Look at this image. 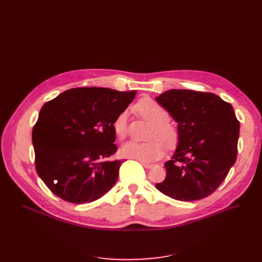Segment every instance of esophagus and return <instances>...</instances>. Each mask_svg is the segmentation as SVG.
I'll use <instances>...</instances> for the list:
<instances>
[{
    "label": "esophagus",
    "instance_id": "esophagus-1",
    "mask_svg": "<svg viewBox=\"0 0 262 262\" xmlns=\"http://www.w3.org/2000/svg\"><path fill=\"white\" fill-rule=\"evenodd\" d=\"M142 166L145 168V169H152L154 166L152 163H147V162H141Z\"/></svg>",
    "mask_w": 262,
    "mask_h": 262
}]
</instances>
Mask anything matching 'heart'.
Here are the masks:
<instances>
[{
	"mask_svg": "<svg viewBox=\"0 0 262 262\" xmlns=\"http://www.w3.org/2000/svg\"><path fill=\"white\" fill-rule=\"evenodd\" d=\"M137 112L149 123L153 124L150 128L146 143L127 142L121 147L123 157L139 160L142 162L154 161L160 158L167 146L172 147L178 140L176 128L169 123V113L161 105L152 99H143L137 104ZM127 112L121 113L113 124L114 133L119 140L125 139L127 135Z\"/></svg>",
	"mask_w": 262,
	"mask_h": 262,
	"instance_id": "heart-1",
	"label": "heart"
}]
</instances>
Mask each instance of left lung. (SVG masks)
<instances>
[{
	"mask_svg": "<svg viewBox=\"0 0 262 262\" xmlns=\"http://www.w3.org/2000/svg\"><path fill=\"white\" fill-rule=\"evenodd\" d=\"M177 123L178 143L156 188L177 201L210 195L237 158L240 123L232 106L210 92L171 89L155 98Z\"/></svg>",
	"mask_w": 262,
	"mask_h": 262,
	"instance_id": "8db88e82",
	"label": "left lung"
}]
</instances>
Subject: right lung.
<instances>
[{"mask_svg": "<svg viewBox=\"0 0 262 262\" xmlns=\"http://www.w3.org/2000/svg\"><path fill=\"white\" fill-rule=\"evenodd\" d=\"M137 91L74 88L41 108L33 128L36 170L58 198L74 204L102 198L117 183L122 160L113 124Z\"/></svg>", "mask_w": 262, "mask_h": 262, "instance_id": "obj_1", "label": "right lung"}]
</instances>
